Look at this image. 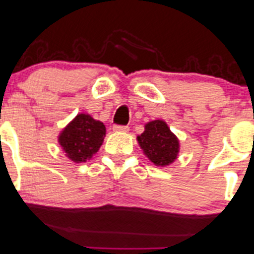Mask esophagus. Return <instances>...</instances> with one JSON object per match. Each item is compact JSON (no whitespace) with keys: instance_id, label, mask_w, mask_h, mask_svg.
<instances>
[{"instance_id":"1","label":"esophagus","mask_w":254,"mask_h":254,"mask_svg":"<svg viewBox=\"0 0 254 254\" xmlns=\"http://www.w3.org/2000/svg\"><path fill=\"white\" fill-rule=\"evenodd\" d=\"M113 129H114V131H116V132H127L129 131V127H122V125H115Z\"/></svg>"}]
</instances>
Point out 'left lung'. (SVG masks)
<instances>
[{
    "instance_id": "obj_1",
    "label": "left lung",
    "mask_w": 254,
    "mask_h": 254,
    "mask_svg": "<svg viewBox=\"0 0 254 254\" xmlns=\"http://www.w3.org/2000/svg\"><path fill=\"white\" fill-rule=\"evenodd\" d=\"M144 155L160 168L172 165L181 151V141L164 120H151L144 125V131L136 136Z\"/></svg>"
}]
</instances>
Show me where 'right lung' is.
Listing matches in <instances>:
<instances>
[{
    "mask_svg": "<svg viewBox=\"0 0 254 254\" xmlns=\"http://www.w3.org/2000/svg\"><path fill=\"white\" fill-rule=\"evenodd\" d=\"M106 127L86 113L77 114L60 131L58 141L65 155L73 163H85L103 145Z\"/></svg>",
    "mask_w": 254,
    "mask_h": 254,
    "instance_id": "add662e5",
    "label": "right lung"
}]
</instances>
